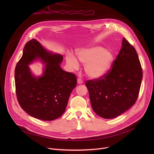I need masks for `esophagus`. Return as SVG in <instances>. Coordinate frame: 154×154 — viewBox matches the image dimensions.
<instances>
[{"mask_svg": "<svg viewBox=\"0 0 154 154\" xmlns=\"http://www.w3.org/2000/svg\"><path fill=\"white\" fill-rule=\"evenodd\" d=\"M83 80H82V79H77V83H78V84H82V83H83Z\"/></svg>", "mask_w": 154, "mask_h": 154, "instance_id": "34e87169", "label": "esophagus"}]
</instances>
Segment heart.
<instances>
[{
	"instance_id": "b5f03b06",
	"label": "heart",
	"mask_w": 154,
	"mask_h": 154,
	"mask_svg": "<svg viewBox=\"0 0 154 154\" xmlns=\"http://www.w3.org/2000/svg\"><path fill=\"white\" fill-rule=\"evenodd\" d=\"M77 57L84 66L85 74L91 79H99L105 75L110 69L114 55L111 51L100 46H93L79 50ZM66 63L70 69H79V64L74 56L69 53L66 55Z\"/></svg>"
}]
</instances>
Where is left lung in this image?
<instances>
[{
    "instance_id": "8db88e82",
    "label": "left lung",
    "mask_w": 154,
    "mask_h": 154,
    "mask_svg": "<svg viewBox=\"0 0 154 154\" xmlns=\"http://www.w3.org/2000/svg\"><path fill=\"white\" fill-rule=\"evenodd\" d=\"M142 79L137 52L124 38L112 68L103 77L85 82L94 112L105 119L116 118L126 112L138 99Z\"/></svg>"
}]
</instances>
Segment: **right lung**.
Instances as JSON below:
<instances>
[{
    "instance_id": "1",
    "label": "right lung",
    "mask_w": 154,
    "mask_h": 154,
    "mask_svg": "<svg viewBox=\"0 0 154 154\" xmlns=\"http://www.w3.org/2000/svg\"><path fill=\"white\" fill-rule=\"evenodd\" d=\"M37 58L46 63L42 76L36 78L28 65ZM63 56L47 51L35 39L28 41L14 71L17 101L30 116L43 121H53L64 112L71 93L77 85L75 74L60 66Z\"/></svg>"
}]
</instances>
